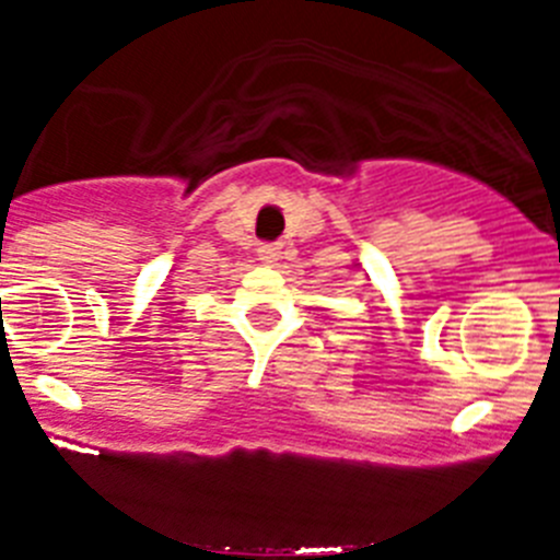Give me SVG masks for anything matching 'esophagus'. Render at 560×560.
<instances>
[{"label": "esophagus", "mask_w": 560, "mask_h": 560, "mask_svg": "<svg viewBox=\"0 0 560 560\" xmlns=\"http://www.w3.org/2000/svg\"><path fill=\"white\" fill-rule=\"evenodd\" d=\"M257 257H260V264L275 266L280 260V244H264L257 249Z\"/></svg>", "instance_id": "34e87169"}]
</instances>
